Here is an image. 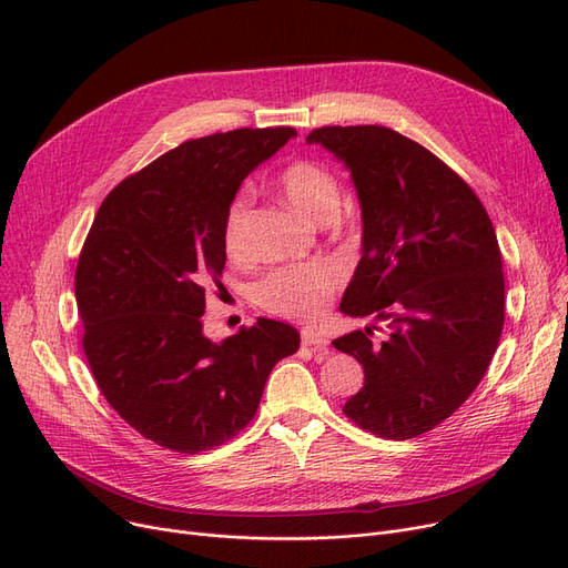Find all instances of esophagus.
I'll use <instances>...</instances> for the list:
<instances>
[{"label":"esophagus","mask_w":568,"mask_h":568,"mask_svg":"<svg viewBox=\"0 0 568 568\" xmlns=\"http://www.w3.org/2000/svg\"><path fill=\"white\" fill-rule=\"evenodd\" d=\"M302 343L308 345V347H326V343H329V338H326L320 329H313V326H304L302 329Z\"/></svg>","instance_id":"obj_1"}]
</instances>
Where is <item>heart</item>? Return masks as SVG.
<instances>
[{
    "label": "heart",
    "mask_w": 568,
    "mask_h": 568,
    "mask_svg": "<svg viewBox=\"0 0 568 568\" xmlns=\"http://www.w3.org/2000/svg\"><path fill=\"white\" fill-rule=\"evenodd\" d=\"M276 189L281 195L313 223H332L341 206V189L334 174L324 165L296 159L276 174ZM248 212L251 197L236 193L223 216V251L230 260L242 262L248 257ZM338 285V274L332 266L304 264L285 266L266 274L255 283V302L274 315L311 320L317 317Z\"/></svg>",
    "instance_id": "1"
}]
</instances>
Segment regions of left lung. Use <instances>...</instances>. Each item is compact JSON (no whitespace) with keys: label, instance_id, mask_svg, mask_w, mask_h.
<instances>
[{"label":"left lung","instance_id":"left-lung-1","mask_svg":"<svg viewBox=\"0 0 568 568\" xmlns=\"http://www.w3.org/2000/svg\"><path fill=\"white\" fill-rule=\"evenodd\" d=\"M308 144L345 163L359 195L362 260L341 311L386 322L334 341L364 366L343 412L386 439L439 426L471 396L504 326L501 253L490 216L426 146L386 126H322Z\"/></svg>","mask_w":568,"mask_h":568}]
</instances>
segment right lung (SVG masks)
I'll list each match as a JSON object with an SVG mask.
<instances>
[{
  "mask_svg": "<svg viewBox=\"0 0 568 568\" xmlns=\"http://www.w3.org/2000/svg\"><path fill=\"white\" fill-rule=\"evenodd\" d=\"M290 126L189 140L114 186L75 268L82 347L101 394L142 437L179 454L225 444L257 412L300 332L260 317L221 343L202 332L221 290L223 216L244 179L294 138Z\"/></svg>",
  "mask_w": 568,
  "mask_h": 568,
  "instance_id": "1",
  "label": "right lung"
}]
</instances>
